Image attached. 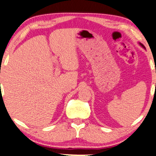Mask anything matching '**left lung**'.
Wrapping results in <instances>:
<instances>
[{"label": "left lung", "mask_w": 156, "mask_h": 156, "mask_svg": "<svg viewBox=\"0 0 156 156\" xmlns=\"http://www.w3.org/2000/svg\"><path fill=\"white\" fill-rule=\"evenodd\" d=\"M141 44V46H142V47H144V48H145V46H144L143 44Z\"/></svg>", "instance_id": "obj_1"}]
</instances>
